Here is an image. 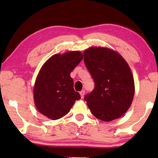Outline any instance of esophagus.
I'll list each match as a JSON object with an SVG mask.
<instances>
[{"mask_svg": "<svg viewBox=\"0 0 158 158\" xmlns=\"http://www.w3.org/2000/svg\"><path fill=\"white\" fill-rule=\"evenodd\" d=\"M85 90H81V91H80V95H81V99H83V98H84V97H85Z\"/></svg>", "mask_w": 158, "mask_h": 158, "instance_id": "34e87169", "label": "esophagus"}]
</instances>
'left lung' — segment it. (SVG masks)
I'll return each mask as SVG.
<instances>
[{
	"instance_id": "1",
	"label": "left lung",
	"mask_w": 158,
	"mask_h": 158,
	"mask_svg": "<svg viewBox=\"0 0 158 158\" xmlns=\"http://www.w3.org/2000/svg\"><path fill=\"white\" fill-rule=\"evenodd\" d=\"M84 61L95 85L85 96L91 113L106 122L122 117L135 95V81L126 61L117 52L97 47L85 50Z\"/></svg>"
}]
</instances>
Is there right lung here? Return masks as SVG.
Here are the masks:
<instances>
[{"label":"right lung","mask_w":158,"mask_h":158,"mask_svg":"<svg viewBox=\"0 0 158 158\" xmlns=\"http://www.w3.org/2000/svg\"><path fill=\"white\" fill-rule=\"evenodd\" d=\"M82 59L80 52L73 51L56 54L44 63L34 87V100L40 113L51 119H60L80 99L73 89L70 73Z\"/></svg>","instance_id":"1"}]
</instances>
